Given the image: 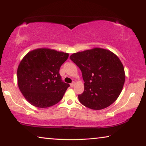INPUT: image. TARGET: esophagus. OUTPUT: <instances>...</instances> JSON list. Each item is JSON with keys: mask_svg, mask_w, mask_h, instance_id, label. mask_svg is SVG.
<instances>
[{"mask_svg": "<svg viewBox=\"0 0 146 146\" xmlns=\"http://www.w3.org/2000/svg\"><path fill=\"white\" fill-rule=\"evenodd\" d=\"M75 82H72V83H71V84H70V86H71V88H73V86H75Z\"/></svg>", "mask_w": 146, "mask_h": 146, "instance_id": "esophagus-1", "label": "esophagus"}]
</instances>
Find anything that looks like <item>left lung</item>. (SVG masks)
Here are the masks:
<instances>
[{
  "label": "left lung",
  "mask_w": 146,
  "mask_h": 146,
  "mask_svg": "<svg viewBox=\"0 0 146 146\" xmlns=\"http://www.w3.org/2000/svg\"><path fill=\"white\" fill-rule=\"evenodd\" d=\"M70 59L82 71L84 91L80 102L94 110L108 107L119 97L125 72L119 58L108 49L94 48L72 54Z\"/></svg>",
  "instance_id": "8db88e82"
}]
</instances>
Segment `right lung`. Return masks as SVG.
I'll return each instance as SVG.
<instances>
[{
    "label": "right lung",
    "mask_w": 146,
    "mask_h": 146,
    "mask_svg": "<svg viewBox=\"0 0 146 146\" xmlns=\"http://www.w3.org/2000/svg\"><path fill=\"white\" fill-rule=\"evenodd\" d=\"M68 56L67 53L49 48L34 49L24 56L17 69V82L29 104L46 108L60 102L70 87L59 74Z\"/></svg>",
    "instance_id": "1"
}]
</instances>
